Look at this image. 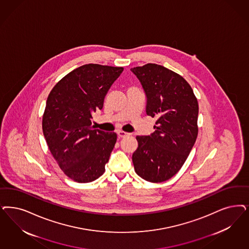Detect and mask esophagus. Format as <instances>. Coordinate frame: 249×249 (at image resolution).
<instances>
[{
    "mask_svg": "<svg viewBox=\"0 0 249 249\" xmlns=\"http://www.w3.org/2000/svg\"><path fill=\"white\" fill-rule=\"evenodd\" d=\"M118 134L120 137H126V136H129V133L126 132V131H123V130H118Z\"/></svg>",
    "mask_w": 249,
    "mask_h": 249,
    "instance_id": "1",
    "label": "esophagus"
}]
</instances>
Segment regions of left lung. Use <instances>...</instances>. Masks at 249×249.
<instances>
[{
    "label": "left lung",
    "mask_w": 249,
    "mask_h": 249,
    "mask_svg": "<svg viewBox=\"0 0 249 249\" xmlns=\"http://www.w3.org/2000/svg\"><path fill=\"white\" fill-rule=\"evenodd\" d=\"M130 71L145 92L146 113L157 120L150 136H137L134 169L144 180H168L180 170L197 136L198 104L189 83L177 72L155 63Z\"/></svg>",
    "instance_id": "obj_1"
}]
</instances>
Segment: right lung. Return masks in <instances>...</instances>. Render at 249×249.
Wrapping results in <instances>:
<instances>
[{
	"label": "right lung",
	"instance_id": "1",
	"mask_svg": "<svg viewBox=\"0 0 249 249\" xmlns=\"http://www.w3.org/2000/svg\"><path fill=\"white\" fill-rule=\"evenodd\" d=\"M122 67L89 63L65 75L52 88L42 118L47 144L63 173L78 183L97 179L105 172L117 142L115 132L92 126V114Z\"/></svg>",
	"mask_w": 249,
	"mask_h": 249
}]
</instances>
